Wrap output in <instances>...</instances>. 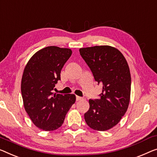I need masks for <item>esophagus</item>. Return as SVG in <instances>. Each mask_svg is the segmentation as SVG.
<instances>
[{"mask_svg":"<svg viewBox=\"0 0 157 157\" xmlns=\"http://www.w3.org/2000/svg\"><path fill=\"white\" fill-rule=\"evenodd\" d=\"M83 98L81 97H78V96H76V101H80V100L82 99Z\"/></svg>","mask_w":157,"mask_h":157,"instance_id":"34e87169","label":"esophagus"}]
</instances>
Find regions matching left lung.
I'll use <instances>...</instances> for the list:
<instances>
[{"label": "left lung", "mask_w": 157, "mask_h": 157, "mask_svg": "<svg viewBox=\"0 0 157 157\" xmlns=\"http://www.w3.org/2000/svg\"><path fill=\"white\" fill-rule=\"evenodd\" d=\"M79 53L92 71L98 85L102 86L99 99H90L85 119L91 128L111 129L127 111L130 102L131 77L123 55L110 46L82 48Z\"/></svg>", "instance_id": "8db88e82"}]
</instances>
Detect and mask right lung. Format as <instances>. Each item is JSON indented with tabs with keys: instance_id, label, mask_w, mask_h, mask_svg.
Returning <instances> with one entry per match:
<instances>
[{
	"instance_id": "add662e5",
	"label": "right lung",
	"mask_w": 157,
	"mask_h": 157,
	"mask_svg": "<svg viewBox=\"0 0 157 157\" xmlns=\"http://www.w3.org/2000/svg\"><path fill=\"white\" fill-rule=\"evenodd\" d=\"M70 48L51 46L37 51L25 67L21 92L25 111L36 127L52 131L63 123L75 102L74 94H53L60 71L69 58Z\"/></svg>"
}]
</instances>
